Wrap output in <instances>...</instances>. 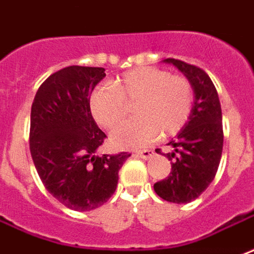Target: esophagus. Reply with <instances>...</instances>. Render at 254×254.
Listing matches in <instances>:
<instances>
[{
    "label": "esophagus",
    "mask_w": 254,
    "mask_h": 254,
    "mask_svg": "<svg viewBox=\"0 0 254 254\" xmlns=\"http://www.w3.org/2000/svg\"><path fill=\"white\" fill-rule=\"evenodd\" d=\"M135 155L142 158V160H150L154 155V151L153 150H142V151H138Z\"/></svg>",
    "instance_id": "obj_1"
}]
</instances>
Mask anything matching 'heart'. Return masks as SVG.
Wrapping results in <instances>:
<instances>
[{
	"mask_svg": "<svg viewBox=\"0 0 254 254\" xmlns=\"http://www.w3.org/2000/svg\"><path fill=\"white\" fill-rule=\"evenodd\" d=\"M135 101L138 116L120 126L111 135L116 147L138 149L162 134L177 132L186 125L192 108L190 82L155 67H138L126 73L114 84L100 85L90 96V112L104 128H114L123 120L126 104Z\"/></svg>",
	"mask_w": 254,
	"mask_h": 254,
	"instance_id": "heart-1",
	"label": "heart"
}]
</instances>
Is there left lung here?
Wrapping results in <instances>:
<instances>
[{
	"label": "left lung",
	"mask_w": 254,
	"mask_h": 254,
	"mask_svg": "<svg viewBox=\"0 0 254 254\" xmlns=\"http://www.w3.org/2000/svg\"><path fill=\"white\" fill-rule=\"evenodd\" d=\"M164 62L186 75L195 97L188 122L168 143L173 151L164 154L172 164L169 176L154 184L160 197L181 204L199 197L215 177L223 147L222 109L218 92L204 70L179 59Z\"/></svg>",
	"instance_id": "left-lung-1"
}]
</instances>
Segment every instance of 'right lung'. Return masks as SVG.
I'll list each match as a JSON object with an SVG mask.
<instances>
[{
	"instance_id": "add662e5",
	"label": "right lung",
	"mask_w": 254,
	"mask_h": 254,
	"mask_svg": "<svg viewBox=\"0 0 254 254\" xmlns=\"http://www.w3.org/2000/svg\"><path fill=\"white\" fill-rule=\"evenodd\" d=\"M105 68L68 66L40 85L31 108L29 150L40 180L67 208L90 211L109 200L129 155H97L107 135L89 99Z\"/></svg>"
}]
</instances>
